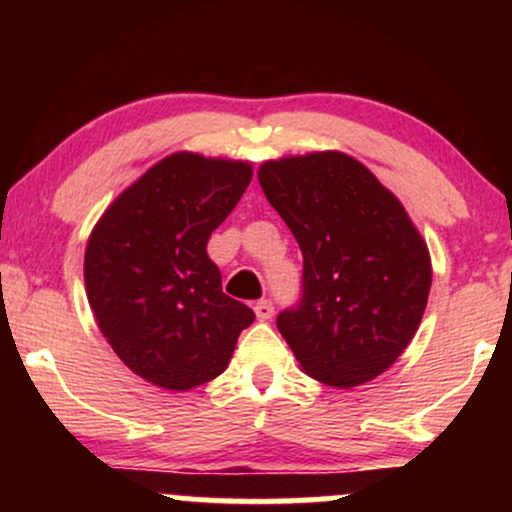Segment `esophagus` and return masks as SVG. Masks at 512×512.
Masks as SVG:
<instances>
[{"label":"esophagus","mask_w":512,"mask_h":512,"mask_svg":"<svg viewBox=\"0 0 512 512\" xmlns=\"http://www.w3.org/2000/svg\"><path fill=\"white\" fill-rule=\"evenodd\" d=\"M255 315H257V320H269V317L274 315V303L272 301H257Z\"/></svg>","instance_id":"34e87169"}]
</instances>
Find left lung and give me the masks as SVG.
<instances>
[{
    "mask_svg": "<svg viewBox=\"0 0 512 512\" xmlns=\"http://www.w3.org/2000/svg\"><path fill=\"white\" fill-rule=\"evenodd\" d=\"M257 178L303 252V291L276 317L310 378L356 387L407 349L431 291V255L402 202L342 151L262 163Z\"/></svg>",
    "mask_w": 512,
    "mask_h": 512,
    "instance_id": "obj_1",
    "label": "left lung"
}]
</instances>
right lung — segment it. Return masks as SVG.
I'll return each mask as SVG.
<instances>
[{
  "label": "right lung",
  "instance_id": "1",
  "mask_svg": "<svg viewBox=\"0 0 512 512\" xmlns=\"http://www.w3.org/2000/svg\"><path fill=\"white\" fill-rule=\"evenodd\" d=\"M252 168L170 154L105 209L84 257L86 296L103 337L132 373L185 392L226 370L255 313L221 289L207 255Z\"/></svg>",
  "mask_w": 512,
  "mask_h": 512
}]
</instances>
